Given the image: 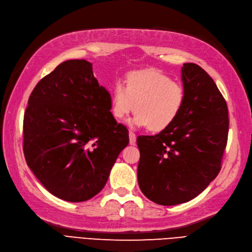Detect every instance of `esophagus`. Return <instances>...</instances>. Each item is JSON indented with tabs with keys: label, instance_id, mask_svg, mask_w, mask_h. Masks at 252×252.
<instances>
[{
	"label": "esophagus",
	"instance_id": "obj_1",
	"mask_svg": "<svg viewBox=\"0 0 252 252\" xmlns=\"http://www.w3.org/2000/svg\"><path fill=\"white\" fill-rule=\"evenodd\" d=\"M128 138H129V144L135 145V143H136V135H135V133H133L132 131H129L128 132Z\"/></svg>",
	"mask_w": 252,
	"mask_h": 252
}]
</instances>
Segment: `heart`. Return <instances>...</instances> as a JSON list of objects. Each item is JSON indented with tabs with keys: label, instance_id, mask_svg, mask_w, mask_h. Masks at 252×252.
<instances>
[{
	"label": "heart",
	"instance_id": "1",
	"mask_svg": "<svg viewBox=\"0 0 252 252\" xmlns=\"http://www.w3.org/2000/svg\"><path fill=\"white\" fill-rule=\"evenodd\" d=\"M184 101L185 91L180 83L155 69L139 70L128 73L125 86L115 83L111 112L113 117L121 120L135 110L133 126L162 131L180 115Z\"/></svg>",
	"mask_w": 252,
	"mask_h": 252
}]
</instances>
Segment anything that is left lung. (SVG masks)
<instances>
[{"label":"left lung","mask_w":252,"mask_h":252,"mask_svg":"<svg viewBox=\"0 0 252 252\" xmlns=\"http://www.w3.org/2000/svg\"><path fill=\"white\" fill-rule=\"evenodd\" d=\"M185 101L173 125L155 136H138V183L160 205L196 198L221 170L228 138L227 104L214 79L200 66L184 63Z\"/></svg>","instance_id":"obj_1"}]
</instances>
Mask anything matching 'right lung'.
<instances>
[{"label": "right lung", "instance_id": "add662e5", "mask_svg": "<svg viewBox=\"0 0 252 252\" xmlns=\"http://www.w3.org/2000/svg\"><path fill=\"white\" fill-rule=\"evenodd\" d=\"M110 110V93L86 60L62 63L31 92L23 123L24 155L55 197L87 201L107 183L128 144L127 128Z\"/></svg>", "mask_w": 252, "mask_h": 252}]
</instances>
